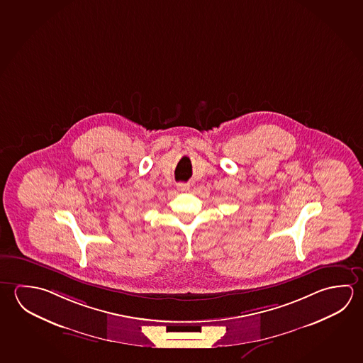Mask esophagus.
Instances as JSON below:
<instances>
[{"label":"esophagus","instance_id":"obj_1","mask_svg":"<svg viewBox=\"0 0 363 363\" xmlns=\"http://www.w3.org/2000/svg\"><path fill=\"white\" fill-rule=\"evenodd\" d=\"M179 190L181 191H189L190 190V184H177Z\"/></svg>","mask_w":363,"mask_h":363}]
</instances>
